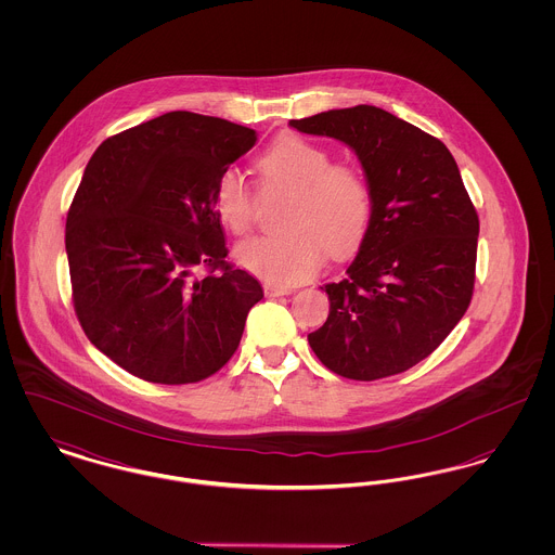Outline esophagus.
Instances as JSON below:
<instances>
[{"label":"esophagus","mask_w":555,"mask_h":555,"mask_svg":"<svg viewBox=\"0 0 555 555\" xmlns=\"http://www.w3.org/2000/svg\"><path fill=\"white\" fill-rule=\"evenodd\" d=\"M291 287H279V285H264L266 297H279V295H289Z\"/></svg>","instance_id":"obj_1"}]
</instances>
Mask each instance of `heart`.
<instances>
[{"label": "heart", "mask_w": 555, "mask_h": 555, "mask_svg": "<svg viewBox=\"0 0 555 555\" xmlns=\"http://www.w3.org/2000/svg\"><path fill=\"white\" fill-rule=\"evenodd\" d=\"M266 186L293 191L281 235L238 243V264L274 285H297L320 272L326 254L347 256L366 237L372 193L351 162H333V152L306 137L283 134L256 159ZM214 210L235 235L256 222L258 199L245 179L227 170L214 189Z\"/></svg>", "instance_id": "heart-1"}]
</instances>
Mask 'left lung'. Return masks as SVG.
Segmentation results:
<instances>
[{
    "instance_id": "left-lung-1",
    "label": "left lung",
    "mask_w": 555,
    "mask_h": 555,
    "mask_svg": "<svg viewBox=\"0 0 555 555\" xmlns=\"http://www.w3.org/2000/svg\"><path fill=\"white\" fill-rule=\"evenodd\" d=\"M293 129L349 145L372 193L369 233L326 322L308 335L318 360L353 380L405 372L466 314L475 291L478 216L448 147L374 106L328 109Z\"/></svg>"
}]
</instances>
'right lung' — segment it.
<instances>
[{
    "label": "right lung",
    "mask_w": 555,
    "mask_h": 555,
    "mask_svg": "<svg viewBox=\"0 0 555 555\" xmlns=\"http://www.w3.org/2000/svg\"><path fill=\"white\" fill-rule=\"evenodd\" d=\"M256 139L179 109L107 137L89 159L66 216L73 304L87 339L132 376L197 383L237 351L264 291L227 262L214 189Z\"/></svg>",
    "instance_id": "1"
}]
</instances>
